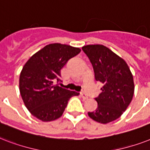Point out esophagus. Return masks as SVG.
Segmentation results:
<instances>
[{
    "label": "esophagus",
    "instance_id": "esophagus-1",
    "mask_svg": "<svg viewBox=\"0 0 150 150\" xmlns=\"http://www.w3.org/2000/svg\"><path fill=\"white\" fill-rule=\"evenodd\" d=\"M80 94H81V97H82V98H85V99H86V98H88V96H87V95H86V93H85V92H81V93H80Z\"/></svg>",
    "mask_w": 150,
    "mask_h": 150
}]
</instances>
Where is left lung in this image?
Masks as SVG:
<instances>
[{"label":"left lung","mask_w":150,"mask_h":150,"mask_svg":"<svg viewBox=\"0 0 150 150\" xmlns=\"http://www.w3.org/2000/svg\"><path fill=\"white\" fill-rule=\"evenodd\" d=\"M82 51L92 63L96 80L103 84L102 92L95 98L98 108L88 114L98 122L109 123L120 117L132 101V73L126 62L105 46L89 45Z\"/></svg>","instance_id":"left-lung-1"}]
</instances>
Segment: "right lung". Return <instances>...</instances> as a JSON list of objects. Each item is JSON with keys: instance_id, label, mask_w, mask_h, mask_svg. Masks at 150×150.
<instances>
[{"instance_id": "right-lung-1", "label": "right lung", "mask_w": 150, "mask_h": 150, "mask_svg": "<svg viewBox=\"0 0 150 150\" xmlns=\"http://www.w3.org/2000/svg\"><path fill=\"white\" fill-rule=\"evenodd\" d=\"M81 49L67 45L51 44L34 55L23 67L19 88L25 106L37 119L43 122L55 120L62 115L75 91L54 85L62 81L61 70L69 59Z\"/></svg>"}]
</instances>
